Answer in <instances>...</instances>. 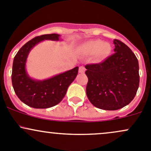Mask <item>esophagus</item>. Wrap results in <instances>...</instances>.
I'll list each match as a JSON object with an SVG mask.
<instances>
[{
	"label": "esophagus",
	"instance_id": "34e87169",
	"mask_svg": "<svg viewBox=\"0 0 151 151\" xmlns=\"http://www.w3.org/2000/svg\"><path fill=\"white\" fill-rule=\"evenodd\" d=\"M85 70H86V68H85V67H84V66H80V67H79V73H83L84 72H85Z\"/></svg>",
	"mask_w": 151,
	"mask_h": 151
}]
</instances>
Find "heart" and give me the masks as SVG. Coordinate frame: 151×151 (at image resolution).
<instances>
[{"mask_svg":"<svg viewBox=\"0 0 151 151\" xmlns=\"http://www.w3.org/2000/svg\"><path fill=\"white\" fill-rule=\"evenodd\" d=\"M84 52L88 55H96L99 60H103L109 56L111 52V46L109 43L104 42L100 40L89 41L83 46Z\"/></svg>","mask_w":151,"mask_h":151,"instance_id":"1","label":"heart"}]
</instances>
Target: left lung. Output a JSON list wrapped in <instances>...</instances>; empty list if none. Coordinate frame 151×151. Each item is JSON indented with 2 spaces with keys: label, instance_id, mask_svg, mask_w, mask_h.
Segmentation results:
<instances>
[{
  "label": "left lung",
  "instance_id": "obj_1",
  "mask_svg": "<svg viewBox=\"0 0 151 151\" xmlns=\"http://www.w3.org/2000/svg\"><path fill=\"white\" fill-rule=\"evenodd\" d=\"M114 53L100 63L88 64L86 95L96 107L117 110L129 104L139 87V65L129 47L114 40Z\"/></svg>",
  "mask_w": 151,
  "mask_h": 151
}]
</instances>
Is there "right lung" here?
I'll return each instance as SVG.
<instances>
[{"label":"right lung","instance_id":"1","mask_svg":"<svg viewBox=\"0 0 151 151\" xmlns=\"http://www.w3.org/2000/svg\"><path fill=\"white\" fill-rule=\"evenodd\" d=\"M59 38L58 34L35 37L22 46L14 57L11 75L13 87L19 99L31 107L46 109L59 104L78 75V67L43 81L31 78L27 74L26 62L30 50L43 40L58 41Z\"/></svg>","mask_w":151,"mask_h":151}]
</instances>
